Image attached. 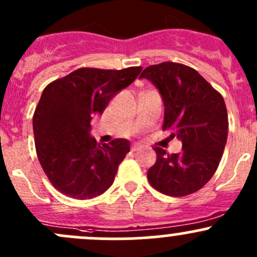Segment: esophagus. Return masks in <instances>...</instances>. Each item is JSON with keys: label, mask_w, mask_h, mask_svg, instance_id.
Wrapping results in <instances>:
<instances>
[{"label": "esophagus", "mask_w": 257, "mask_h": 257, "mask_svg": "<svg viewBox=\"0 0 257 257\" xmlns=\"http://www.w3.org/2000/svg\"><path fill=\"white\" fill-rule=\"evenodd\" d=\"M142 148H143V145L141 143H133L132 144V152H138V150H141Z\"/></svg>", "instance_id": "34e87169"}]
</instances>
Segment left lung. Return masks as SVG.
<instances>
[{"instance_id":"1","label":"left lung","mask_w":257,"mask_h":257,"mask_svg":"<svg viewBox=\"0 0 257 257\" xmlns=\"http://www.w3.org/2000/svg\"><path fill=\"white\" fill-rule=\"evenodd\" d=\"M139 78L155 85L164 104L163 129L181 142L180 153L155 147L157 163L148 172L150 185L169 196L200 190L212 178L227 141L224 98L195 69L174 62L149 66Z\"/></svg>"}]
</instances>
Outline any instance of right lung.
Returning <instances> with one entry per match:
<instances>
[{
	"label": "right lung",
	"instance_id": "right-lung-1",
	"mask_svg": "<svg viewBox=\"0 0 257 257\" xmlns=\"http://www.w3.org/2000/svg\"><path fill=\"white\" fill-rule=\"evenodd\" d=\"M141 71L79 68L45 88L33 115L36 152L43 172L62 194L85 200L110 188L131 143L115 139L97 144L90 120Z\"/></svg>",
	"mask_w": 257,
	"mask_h": 257
}]
</instances>
